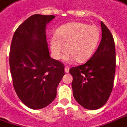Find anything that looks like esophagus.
I'll return each instance as SVG.
<instances>
[{
    "mask_svg": "<svg viewBox=\"0 0 127 127\" xmlns=\"http://www.w3.org/2000/svg\"><path fill=\"white\" fill-rule=\"evenodd\" d=\"M64 71H65L66 73H68L69 71V67L68 66H66V67H64Z\"/></svg>",
    "mask_w": 127,
    "mask_h": 127,
    "instance_id": "34e87169",
    "label": "esophagus"
}]
</instances>
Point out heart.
<instances>
[{"mask_svg": "<svg viewBox=\"0 0 127 127\" xmlns=\"http://www.w3.org/2000/svg\"><path fill=\"white\" fill-rule=\"evenodd\" d=\"M100 39V31L96 25H89L74 22L60 27L55 32V37L50 40L53 56L60 59L65 46L64 57L67 62L75 61L84 63L94 55Z\"/></svg>", "mask_w": 127, "mask_h": 127, "instance_id": "obj_1", "label": "heart"}]
</instances>
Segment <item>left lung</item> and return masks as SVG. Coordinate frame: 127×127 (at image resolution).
Instances as JSON below:
<instances>
[{
  "label": "left lung",
  "mask_w": 127,
  "mask_h": 127,
  "mask_svg": "<svg viewBox=\"0 0 127 127\" xmlns=\"http://www.w3.org/2000/svg\"><path fill=\"white\" fill-rule=\"evenodd\" d=\"M102 38L98 48L85 64L69 69L73 77L74 98L88 110L103 106L109 98L114 85L116 53L111 32L101 22Z\"/></svg>",
  "instance_id": "1"
}]
</instances>
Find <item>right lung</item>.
<instances>
[{"mask_svg":"<svg viewBox=\"0 0 127 127\" xmlns=\"http://www.w3.org/2000/svg\"><path fill=\"white\" fill-rule=\"evenodd\" d=\"M54 15H33L16 29L10 50L13 86L21 101L33 110L51 103L64 75V65L51 58L46 41V24Z\"/></svg>","mask_w":127,"mask_h":127,"instance_id":"obj_1","label":"right lung"}]
</instances>
